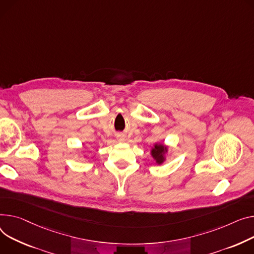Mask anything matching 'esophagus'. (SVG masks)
<instances>
[{
  "label": "esophagus",
  "instance_id": "esophagus-1",
  "mask_svg": "<svg viewBox=\"0 0 254 254\" xmlns=\"http://www.w3.org/2000/svg\"><path fill=\"white\" fill-rule=\"evenodd\" d=\"M117 141L118 142H124L125 141V136L124 134H117Z\"/></svg>",
  "mask_w": 254,
  "mask_h": 254
}]
</instances>
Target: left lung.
I'll return each mask as SVG.
<instances>
[{
	"label": "left lung",
	"instance_id": "1",
	"mask_svg": "<svg viewBox=\"0 0 254 254\" xmlns=\"http://www.w3.org/2000/svg\"><path fill=\"white\" fill-rule=\"evenodd\" d=\"M167 152V147L163 144H155L151 150V155L156 161L157 164H161L165 160V153Z\"/></svg>",
	"mask_w": 254,
	"mask_h": 254
}]
</instances>
